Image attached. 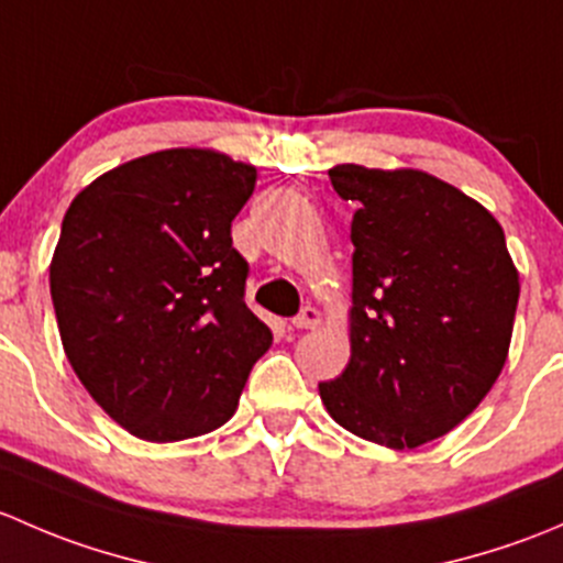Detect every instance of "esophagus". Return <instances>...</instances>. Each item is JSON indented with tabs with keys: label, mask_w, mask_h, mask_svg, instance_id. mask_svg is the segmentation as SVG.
Wrapping results in <instances>:
<instances>
[{
	"label": "esophagus",
	"mask_w": 563,
	"mask_h": 563,
	"mask_svg": "<svg viewBox=\"0 0 563 563\" xmlns=\"http://www.w3.org/2000/svg\"><path fill=\"white\" fill-rule=\"evenodd\" d=\"M291 323L297 329H316L318 323H321V313H318L316 308H310V305H308V308H302V313L294 316Z\"/></svg>",
	"instance_id": "34e87169"
}]
</instances>
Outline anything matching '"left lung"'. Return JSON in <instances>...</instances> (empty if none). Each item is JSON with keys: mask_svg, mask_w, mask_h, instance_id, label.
<instances>
[{"mask_svg": "<svg viewBox=\"0 0 563 563\" xmlns=\"http://www.w3.org/2000/svg\"><path fill=\"white\" fill-rule=\"evenodd\" d=\"M334 192L351 220V360L318 391L329 417L389 450L457 428L507 362L518 269L498 220L413 168L343 163Z\"/></svg>", "mask_w": 563, "mask_h": 563, "instance_id": "8db88e82", "label": "left lung"}]
</instances>
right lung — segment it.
Here are the masks:
<instances>
[{
  "mask_svg": "<svg viewBox=\"0 0 563 563\" xmlns=\"http://www.w3.org/2000/svg\"><path fill=\"white\" fill-rule=\"evenodd\" d=\"M255 168L212 150H166L73 198L51 261V299L73 371L144 441L229 422L272 332L245 305L231 220Z\"/></svg>",
  "mask_w": 563,
  "mask_h": 563,
  "instance_id": "1",
  "label": "right lung"
}]
</instances>
